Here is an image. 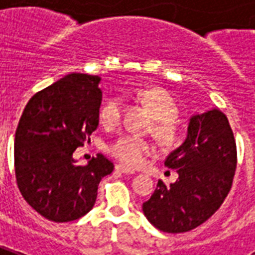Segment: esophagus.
<instances>
[{
  "label": "esophagus",
  "mask_w": 255,
  "mask_h": 255,
  "mask_svg": "<svg viewBox=\"0 0 255 255\" xmlns=\"http://www.w3.org/2000/svg\"><path fill=\"white\" fill-rule=\"evenodd\" d=\"M115 170L118 171V172H122V174H130V175H131V174H134V171L130 170V168H128V167L122 166V164H117V166H115Z\"/></svg>",
  "instance_id": "esophagus-1"
}]
</instances>
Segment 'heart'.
Returning a JSON list of instances; mask_svg holds the SVG:
<instances>
[{"mask_svg":"<svg viewBox=\"0 0 255 255\" xmlns=\"http://www.w3.org/2000/svg\"><path fill=\"white\" fill-rule=\"evenodd\" d=\"M137 98L145 105L152 114L153 121V135L163 145H171L178 138V107L175 102L160 88H144L137 92ZM125 102L122 96H113L102 105L99 110V120L106 128H115L120 125L124 114ZM107 150L117 160L128 167L140 166L148 156L153 153V146L144 138L135 135H121L110 142Z\"/></svg>","mask_w":255,"mask_h":255,"instance_id":"heart-1","label":"heart"}]
</instances>
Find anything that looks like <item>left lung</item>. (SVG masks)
Returning <instances> with one entry per match:
<instances>
[{
	"label": "left lung",
	"instance_id": "obj_1",
	"mask_svg": "<svg viewBox=\"0 0 255 255\" xmlns=\"http://www.w3.org/2000/svg\"><path fill=\"white\" fill-rule=\"evenodd\" d=\"M164 164L179 176L170 186L157 182L155 193L142 204V212L163 232L194 230L220 208L231 190L237 142L226 114L213 109L191 117L186 140Z\"/></svg>",
	"mask_w": 255,
	"mask_h": 255
}]
</instances>
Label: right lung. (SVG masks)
<instances>
[{"mask_svg": "<svg viewBox=\"0 0 255 255\" xmlns=\"http://www.w3.org/2000/svg\"><path fill=\"white\" fill-rule=\"evenodd\" d=\"M99 76H65L29 99L14 135V174L24 200L44 219L77 220L95 205L114 164L103 155L77 166L73 152L99 125ZM89 140V138H88Z\"/></svg>", "mask_w": 255, "mask_h": 255, "instance_id": "right-lung-1", "label": "right lung"}]
</instances>
